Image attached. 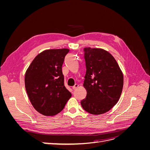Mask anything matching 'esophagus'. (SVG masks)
Masks as SVG:
<instances>
[{"mask_svg": "<svg viewBox=\"0 0 150 150\" xmlns=\"http://www.w3.org/2000/svg\"><path fill=\"white\" fill-rule=\"evenodd\" d=\"M78 86H79V85H78V84H75V85L73 86V87H72V89H73L74 90V89H76L77 88H78Z\"/></svg>", "mask_w": 150, "mask_h": 150, "instance_id": "obj_1", "label": "esophagus"}]
</instances>
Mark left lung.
I'll return each instance as SVG.
<instances>
[{
    "label": "left lung",
    "mask_w": 150,
    "mask_h": 150,
    "mask_svg": "<svg viewBox=\"0 0 150 150\" xmlns=\"http://www.w3.org/2000/svg\"><path fill=\"white\" fill-rule=\"evenodd\" d=\"M86 72L83 86L86 97L81 101L90 114H104L119 101L123 88V74L115 57L99 48L86 47Z\"/></svg>",
    "instance_id": "8db88e82"
}]
</instances>
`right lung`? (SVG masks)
Returning <instances> with one entry per match:
<instances>
[{"label": "right lung", "instance_id": "right-lung-1", "mask_svg": "<svg viewBox=\"0 0 150 150\" xmlns=\"http://www.w3.org/2000/svg\"><path fill=\"white\" fill-rule=\"evenodd\" d=\"M69 49H47L27 69L25 87L35 110L44 116L60 112L72 94L64 86L62 66Z\"/></svg>", "mask_w": 150, "mask_h": 150}]
</instances>
